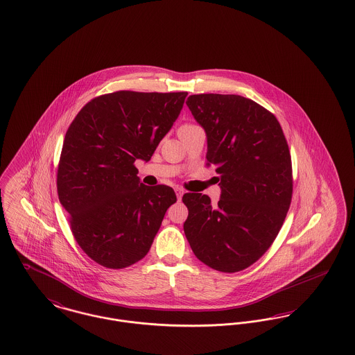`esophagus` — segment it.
I'll list each match as a JSON object with an SVG mask.
<instances>
[{
  "mask_svg": "<svg viewBox=\"0 0 355 355\" xmlns=\"http://www.w3.org/2000/svg\"><path fill=\"white\" fill-rule=\"evenodd\" d=\"M175 193H177V198L180 201L182 198V196H184V189L175 188Z\"/></svg>",
  "mask_w": 355,
  "mask_h": 355,
  "instance_id": "esophagus-1",
  "label": "esophagus"
}]
</instances>
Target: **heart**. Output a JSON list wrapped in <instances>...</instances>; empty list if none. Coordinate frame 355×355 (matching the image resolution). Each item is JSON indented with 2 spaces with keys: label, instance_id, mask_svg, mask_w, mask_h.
<instances>
[{
  "label": "heart",
  "instance_id": "obj_1",
  "mask_svg": "<svg viewBox=\"0 0 355 355\" xmlns=\"http://www.w3.org/2000/svg\"><path fill=\"white\" fill-rule=\"evenodd\" d=\"M184 127H191L190 125H184ZM184 127H181V128H184Z\"/></svg>",
  "mask_w": 355,
  "mask_h": 355
}]
</instances>
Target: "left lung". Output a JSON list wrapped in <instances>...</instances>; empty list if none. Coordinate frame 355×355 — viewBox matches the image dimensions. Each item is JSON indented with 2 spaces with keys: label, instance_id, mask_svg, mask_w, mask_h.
<instances>
[{
  "label": "left lung",
  "instance_id": "left-lung-1",
  "mask_svg": "<svg viewBox=\"0 0 355 355\" xmlns=\"http://www.w3.org/2000/svg\"><path fill=\"white\" fill-rule=\"evenodd\" d=\"M207 134V161L221 196L182 197L185 236L198 260L221 272L248 268L271 247L291 204V155L277 119L239 95L201 94L187 101Z\"/></svg>",
  "mask_w": 355,
  "mask_h": 355
}]
</instances>
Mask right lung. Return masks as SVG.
<instances>
[{"instance_id": "add662e5", "label": "right lung", "mask_w": 355, "mask_h": 355, "mask_svg": "<svg viewBox=\"0 0 355 355\" xmlns=\"http://www.w3.org/2000/svg\"><path fill=\"white\" fill-rule=\"evenodd\" d=\"M188 92L118 91L92 99L69 125L58 193L80 248L105 268H125L150 250L167 209L166 185L147 187L135 161L148 162L177 121Z\"/></svg>"}]
</instances>
